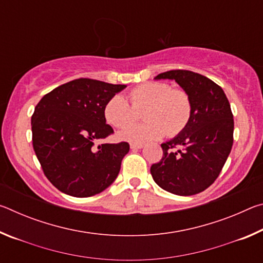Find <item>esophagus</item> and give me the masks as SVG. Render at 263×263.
Wrapping results in <instances>:
<instances>
[{
	"mask_svg": "<svg viewBox=\"0 0 263 263\" xmlns=\"http://www.w3.org/2000/svg\"><path fill=\"white\" fill-rule=\"evenodd\" d=\"M144 144H142V142H132V144L130 145V147L132 148V149H140V148H142L144 147Z\"/></svg>",
	"mask_w": 263,
	"mask_h": 263,
	"instance_id": "esophagus-1",
	"label": "esophagus"
}]
</instances>
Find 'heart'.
I'll return each instance as SVG.
<instances>
[{"label":"heart","mask_w":263,"mask_h":263,"mask_svg":"<svg viewBox=\"0 0 263 263\" xmlns=\"http://www.w3.org/2000/svg\"><path fill=\"white\" fill-rule=\"evenodd\" d=\"M130 102L121 94L111 96L104 105L110 125L122 128L135 122L138 111L147 108L144 119L119 132V138L132 142L157 140L164 135L175 136L189 123L193 106L189 95L164 82H147L131 90Z\"/></svg>","instance_id":"heart-1"}]
</instances>
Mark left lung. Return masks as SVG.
I'll return each instance as SVG.
<instances>
[{"instance_id":"1","label":"left lung","mask_w":263,"mask_h":263,"mask_svg":"<svg viewBox=\"0 0 263 263\" xmlns=\"http://www.w3.org/2000/svg\"><path fill=\"white\" fill-rule=\"evenodd\" d=\"M155 80H174L189 95L193 112L179 135L161 144L160 162L151 174L168 193L190 196L209 188L219 175L233 145L230 102L212 80L191 70H169Z\"/></svg>"}]
</instances>
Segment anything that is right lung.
Masks as SVG:
<instances>
[{
	"instance_id": "1",
	"label": "right lung",
	"mask_w": 263,
	"mask_h": 263,
	"mask_svg": "<svg viewBox=\"0 0 263 263\" xmlns=\"http://www.w3.org/2000/svg\"><path fill=\"white\" fill-rule=\"evenodd\" d=\"M125 88L78 79L53 89L35 105L31 118L34 153L44 174L61 193L89 197L105 190L118 176L130 145L92 146L114 133L105 123L104 105Z\"/></svg>"
}]
</instances>
